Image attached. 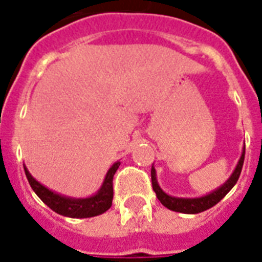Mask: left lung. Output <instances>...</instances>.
Returning a JSON list of instances; mask_svg holds the SVG:
<instances>
[{
	"instance_id": "left-lung-1",
	"label": "left lung",
	"mask_w": 262,
	"mask_h": 262,
	"mask_svg": "<svg viewBox=\"0 0 262 262\" xmlns=\"http://www.w3.org/2000/svg\"><path fill=\"white\" fill-rule=\"evenodd\" d=\"M244 159H245V146L242 149V155L238 160V164L235 165L234 171L230 175V178L223 183L222 186L211 191L210 193H206L203 196L199 198H178L168 195L167 192L161 190V187L159 186L156 178V169L152 165L150 169V176H152V187L153 191L156 192L157 199L161 202V205L165 206L167 208L176 212H183V214H198V212L206 211L208 208H211L212 206H215L222 198L226 196V193L235 186L238 178L241 175L242 165H244Z\"/></svg>"
}]
</instances>
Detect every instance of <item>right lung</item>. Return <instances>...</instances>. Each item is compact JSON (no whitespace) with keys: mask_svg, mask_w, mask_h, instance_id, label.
I'll return each mask as SVG.
<instances>
[{"mask_svg":"<svg viewBox=\"0 0 262 262\" xmlns=\"http://www.w3.org/2000/svg\"><path fill=\"white\" fill-rule=\"evenodd\" d=\"M120 161H116L106 173L105 179L99 190L89 198H71L57 193L47 188L29 173L28 168L24 165L25 175L31 184L32 190L46 203L51 210L69 218H91L103 214L112 207L113 202V178L120 167Z\"/></svg>","mask_w":262,"mask_h":262,"instance_id":"1","label":"right lung"}]
</instances>
